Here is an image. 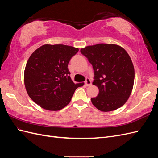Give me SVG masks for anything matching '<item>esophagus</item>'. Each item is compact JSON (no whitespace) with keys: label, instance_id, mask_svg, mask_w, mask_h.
<instances>
[{"label":"esophagus","instance_id":"obj_1","mask_svg":"<svg viewBox=\"0 0 158 158\" xmlns=\"http://www.w3.org/2000/svg\"><path fill=\"white\" fill-rule=\"evenodd\" d=\"M85 85H86V86H89V85H90L91 84H92V82H91V80L89 78H87L86 79H85Z\"/></svg>","mask_w":158,"mask_h":158}]
</instances>
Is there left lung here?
<instances>
[{"instance_id":"obj_1","label":"left lung","mask_w":158,"mask_h":158,"mask_svg":"<svg viewBox=\"0 0 158 158\" xmlns=\"http://www.w3.org/2000/svg\"><path fill=\"white\" fill-rule=\"evenodd\" d=\"M80 52L92 64L93 84L99 89L98 96L91 98L92 104L103 112L122 107L135 82V69L127 52L119 45L106 44L87 46Z\"/></svg>"}]
</instances>
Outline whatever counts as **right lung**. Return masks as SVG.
Instances as JSON below:
<instances>
[{
	"instance_id": "1",
	"label": "right lung",
	"mask_w": 158,
	"mask_h": 158,
	"mask_svg": "<svg viewBox=\"0 0 158 158\" xmlns=\"http://www.w3.org/2000/svg\"><path fill=\"white\" fill-rule=\"evenodd\" d=\"M78 48L64 45L41 46L30 56L24 70L27 93L35 103L49 111H59L70 103L76 88L68 64Z\"/></svg>"
}]
</instances>
